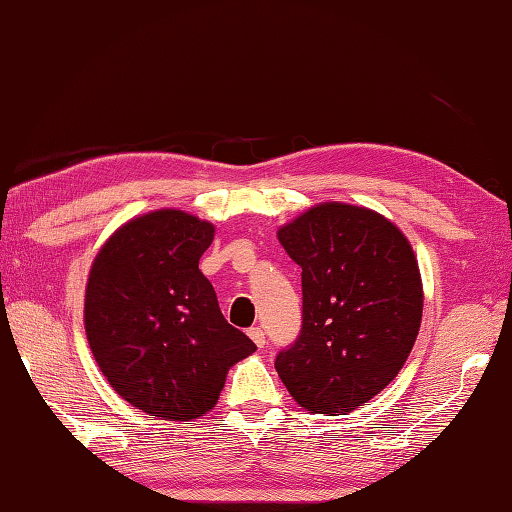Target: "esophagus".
<instances>
[{
    "mask_svg": "<svg viewBox=\"0 0 512 512\" xmlns=\"http://www.w3.org/2000/svg\"><path fill=\"white\" fill-rule=\"evenodd\" d=\"M249 339H252L258 347H263L265 345V332H263V327H249Z\"/></svg>",
    "mask_w": 512,
    "mask_h": 512,
    "instance_id": "esophagus-1",
    "label": "esophagus"
}]
</instances>
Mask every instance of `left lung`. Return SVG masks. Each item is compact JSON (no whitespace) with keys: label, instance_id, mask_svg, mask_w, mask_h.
I'll return each mask as SVG.
<instances>
[{"label":"left lung","instance_id":"1","mask_svg":"<svg viewBox=\"0 0 512 512\" xmlns=\"http://www.w3.org/2000/svg\"><path fill=\"white\" fill-rule=\"evenodd\" d=\"M276 236L303 269L301 336L276 356V372L301 408L352 412L394 381L417 341L414 249L392 220L347 202H318Z\"/></svg>","mask_w":512,"mask_h":512}]
</instances>
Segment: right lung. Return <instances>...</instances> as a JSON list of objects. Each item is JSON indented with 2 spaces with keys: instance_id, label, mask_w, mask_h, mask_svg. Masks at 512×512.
Masks as SVG:
<instances>
[{
  "instance_id": "obj_1",
  "label": "right lung",
  "mask_w": 512,
  "mask_h": 512,
  "mask_svg": "<svg viewBox=\"0 0 512 512\" xmlns=\"http://www.w3.org/2000/svg\"><path fill=\"white\" fill-rule=\"evenodd\" d=\"M216 227L180 209L136 216L106 238L86 278L84 330L111 388L149 417L214 410L256 345L231 327L198 269Z\"/></svg>"
}]
</instances>
